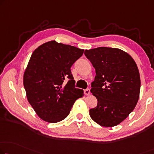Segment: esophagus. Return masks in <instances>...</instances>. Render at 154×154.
<instances>
[{
    "label": "esophagus",
    "mask_w": 154,
    "mask_h": 154,
    "mask_svg": "<svg viewBox=\"0 0 154 154\" xmlns=\"http://www.w3.org/2000/svg\"><path fill=\"white\" fill-rule=\"evenodd\" d=\"M84 94L86 95H90V90H89L88 88H87V89H86V90H84Z\"/></svg>",
    "instance_id": "34e87169"
}]
</instances>
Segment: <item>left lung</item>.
<instances>
[{
  "mask_svg": "<svg viewBox=\"0 0 154 154\" xmlns=\"http://www.w3.org/2000/svg\"><path fill=\"white\" fill-rule=\"evenodd\" d=\"M85 56L95 69L91 92L97 100L91 118L100 126L112 127L134 111L139 99L140 77L134 59L118 48L86 50Z\"/></svg>",
  "mask_w": 154,
  "mask_h": 154,
  "instance_id": "left-lung-1",
  "label": "left lung"
}]
</instances>
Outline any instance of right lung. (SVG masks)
Returning a JSON list of instances; mask_svg holds the SVG:
<instances>
[{"label": "right lung", "mask_w": 154, "mask_h": 154, "mask_svg": "<svg viewBox=\"0 0 154 154\" xmlns=\"http://www.w3.org/2000/svg\"><path fill=\"white\" fill-rule=\"evenodd\" d=\"M83 53L84 50L51 41L32 54L23 85L27 100L43 120L50 123L63 120L75 101L83 97L84 91L75 88L70 70Z\"/></svg>", "instance_id": "obj_1"}]
</instances>
